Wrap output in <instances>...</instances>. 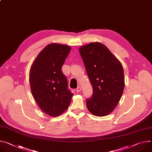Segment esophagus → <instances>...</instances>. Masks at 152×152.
<instances>
[{
	"label": "esophagus",
	"mask_w": 152,
	"mask_h": 152,
	"mask_svg": "<svg viewBox=\"0 0 152 152\" xmlns=\"http://www.w3.org/2000/svg\"><path fill=\"white\" fill-rule=\"evenodd\" d=\"M76 92H77V93L80 92V91H81V87H80V86H79V87L76 89Z\"/></svg>",
	"instance_id": "34e87169"
}]
</instances>
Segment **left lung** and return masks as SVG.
Listing matches in <instances>:
<instances>
[{
  "mask_svg": "<svg viewBox=\"0 0 152 152\" xmlns=\"http://www.w3.org/2000/svg\"><path fill=\"white\" fill-rule=\"evenodd\" d=\"M93 89L87 99L88 111L96 116L111 113L122 95L125 80L121 62L103 44L94 42L79 48Z\"/></svg>",
  "mask_w": 152,
  "mask_h": 152,
  "instance_id": "1",
  "label": "left lung"
}]
</instances>
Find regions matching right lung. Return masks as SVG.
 I'll use <instances>...</instances> for the list:
<instances>
[{
    "label": "right lung",
    "mask_w": 152,
    "mask_h": 152,
    "mask_svg": "<svg viewBox=\"0 0 152 152\" xmlns=\"http://www.w3.org/2000/svg\"><path fill=\"white\" fill-rule=\"evenodd\" d=\"M71 47L58 43L47 45L33 61L29 80L33 98L40 109L52 117L65 112L73 94L67 89L62 66Z\"/></svg>",
    "instance_id": "right-lung-1"
}]
</instances>
